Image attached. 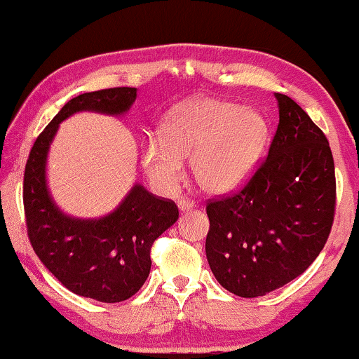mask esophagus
<instances>
[{"mask_svg":"<svg viewBox=\"0 0 359 359\" xmlns=\"http://www.w3.org/2000/svg\"><path fill=\"white\" fill-rule=\"evenodd\" d=\"M176 204H178V209L181 210V212H186V210H191L194 208L193 201H189L186 198H180L178 201H176Z\"/></svg>","mask_w":359,"mask_h":359,"instance_id":"1","label":"esophagus"}]
</instances>
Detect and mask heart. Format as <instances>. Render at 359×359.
<instances>
[{"label":"heart","instance_id":"heart-1","mask_svg":"<svg viewBox=\"0 0 359 359\" xmlns=\"http://www.w3.org/2000/svg\"><path fill=\"white\" fill-rule=\"evenodd\" d=\"M269 144V124L262 112L220 97H198L166 117L160 137L142 144L145 173L171 191L191 156L194 181L205 193L225 194L253 175Z\"/></svg>","mask_w":359,"mask_h":359}]
</instances>
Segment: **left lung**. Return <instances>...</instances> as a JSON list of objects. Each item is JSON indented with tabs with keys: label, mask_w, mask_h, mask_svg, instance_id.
Masks as SVG:
<instances>
[{
	"label": "left lung",
	"mask_w": 359,
	"mask_h": 359,
	"mask_svg": "<svg viewBox=\"0 0 359 359\" xmlns=\"http://www.w3.org/2000/svg\"><path fill=\"white\" fill-rule=\"evenodd\" d=\"M279 124L266 160L237 194L208 203L205 257L220 286L258 297L306 271L335 215V165L307 112L274 95Z\"/></svg>",
	"instance_id": "1"
}]
</instances>
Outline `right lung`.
I'll use <instances>...</instances> for the list:
<instances>
[{
    "label": "right lung",
    "instance_id": "right-lung-1",
    "mask_svg": "<svg viewBox=\"0 0 359 359\" xmlns=\"http://www.w3.org/2000/svg\"><path fill=\"white\" fill-rule=\"evenodd\" d=\"M135 97L137 88L73 97L34 142L24 171V212L34 252L68 291L107 304L126 301L144 286L151 245L178 220V208L134 184L112 212L97 219L73 217L48 191L47 156L60 122L83 111L122 116Z\"/></svg>",
    "mask_w": 359,
    "mask_h": 359
}]
</instances>
